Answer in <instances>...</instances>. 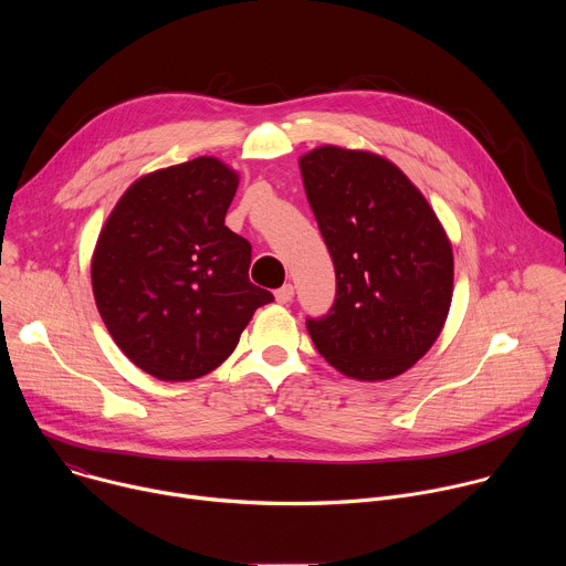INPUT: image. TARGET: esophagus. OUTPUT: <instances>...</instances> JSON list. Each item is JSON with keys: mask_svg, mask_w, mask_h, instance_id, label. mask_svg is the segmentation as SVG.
<instances>
[{"mask_svg": "<svg viewBox=\"0 0 566 566\" xmlns=\"http://www.w3.org/2000/svg\"><path fill=\"white\" fill-rule=\"evenodd\" d=\"M293 293H295V291H293V286H291V284H284L282 289H277V291H275V300H277L280 304H289V302L293 300Z\"/></svg>", "mask_w": 566, "mask_h": 566, "instance_id": "esophagus-1", "label": "esophagus"}]
</instances>
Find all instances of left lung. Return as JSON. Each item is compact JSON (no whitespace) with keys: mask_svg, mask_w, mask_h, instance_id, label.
Returning a JSON list of instances; mask_svg holds the SVG:
<instances>
[{"mask_svg":"<svg viewBox=\"0 0 566 566\" xmlns=\"http://www.w3.org/2000/svg\"><path fill=\"white\" fill-rule=\"evenodd\" d=\"M300 172L336 269L332 311L306 319L315 349L354 380L408 371L452 302V244L437 212L374 151L322 145L300 156Z\"/></svg>","mask_w":566,"mask_h":566,"instance_id":"left-lung-1","label":"left lung"}]
</instances>
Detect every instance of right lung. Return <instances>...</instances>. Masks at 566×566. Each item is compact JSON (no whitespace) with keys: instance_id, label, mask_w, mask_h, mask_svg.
Instances as JSON below:
<instances>
[{"instance_id":"right-lung-1","label":"right lung","mask_w":566,"mask_h":566,"mask_svg":"<svg viewBox=\"0 0 566 566\" xmlns=\"http://www.w3.org/2000/svg\"><path fill=\"white\" fill-rule=\"evenodd\" d=\"M239 175L214 156L136 179L107 217L92 286L120 352L158 380L217 369L273 293L249 280L251 244L223 221Z\"/></svg>"}]
</instances>
